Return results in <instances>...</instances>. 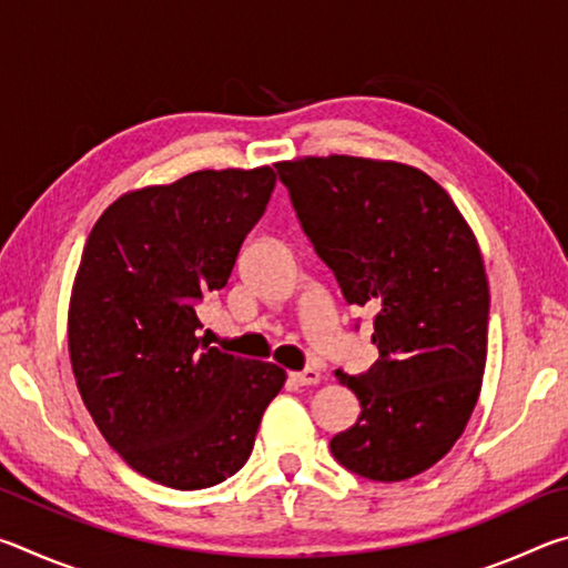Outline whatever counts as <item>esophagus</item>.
<instances>
[{
	"mask_svg": "<svg viewBox=\"0 0 568 568\" xmlns=\"http://www.w3.org/2000/svg\"><path fill=\"white\" fill-rule=\"evenodd\" d=\"M291 381L297 383V386H315V383L321 381V373L315 368H303L291 373Z\"/></svg>",
	"mask_w": 568,
	"mask_h": 568,
	"instance_id": "obj_1",
	"label": "esophagus"
}]
</instances>
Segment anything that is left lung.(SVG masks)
<instances>
[{"label":"left lung","instance_id":"1","mask_svg":"<svg viewBox=\"0 0 568 568\" xmlns=\"http://www.w3.org/2000/svg\"><path fill=\"white\" fill-rule=\"evenodd\" d=\"M275 170L345 301L376 313L381 358L361 376L335 371L361 416L333 436V456L383 484L418 476L464 434L484 378L488 281L474 230L436 180L400 162L331 155Z\"/></svg>","mask_w":568,"mask_h":568}]
</instances>
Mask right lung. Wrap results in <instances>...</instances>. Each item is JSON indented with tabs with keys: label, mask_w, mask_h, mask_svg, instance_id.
<instances>
[{
	"label": "right lung",
	"mask_w": 568,
	"mask_h": 568,
	"mask_svg": "<svg viewBox=\"0 0 568 568\" xmlns=\"http://www.w3.org/2000/svg\"><path fill=\"white\" fill-rule=\"evenodd\" d=\"M275 180L267 165L200 170L124 192L82 250L67 318L77 388L104 440L155 484L197 491L237 474L285 383L275 363L213 348L197 318Z\"/></svg>",
	"instance_id": "obj_1"
}]
</instances>
